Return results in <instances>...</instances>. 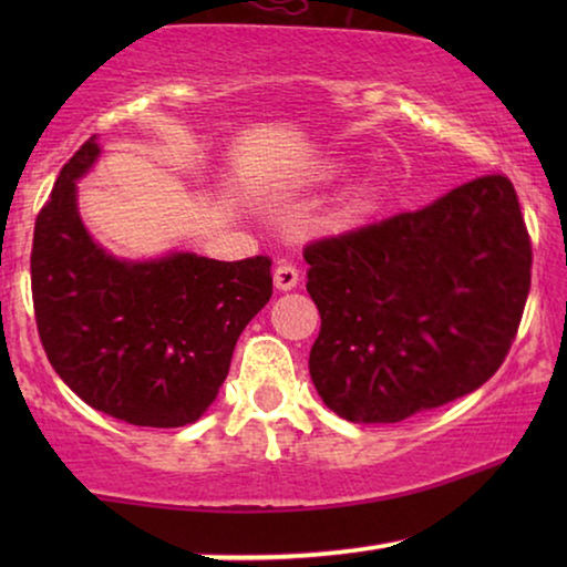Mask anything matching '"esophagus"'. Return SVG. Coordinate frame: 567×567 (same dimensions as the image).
<instances>
[{
  "mask_svg": "<svg viewBox=\"0 0 567 567\" xmlns=\"http://www.w3.org/2000/svg\"><path fill=\"white\" fill-rule=\"evenodd\" d=\"M274 284H276L278 291H291L293 286L299 284L297 266H291V262H286V260L278 262L276 270H274Z\"/></svg>",
  "mask_w": 567,
  "mask_h": 567,
  "instance_id": "esophagus-1",
  "label": "esophagus"
}]
</instances>
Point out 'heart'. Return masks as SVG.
Listing matches in <instances>:
<instances>
[{"label":"heart","instance_id":"heart-1","mask_svg":"<svg viewBox=\"0 0 567 567\" xmlns=\"http://www.w3.org/2000/svg\"><path fill=\"white\" fill-rule=\"evenodd\" d=\"M361 208H363V206H361Z\"/></svg>","mask_w":567,"mask_h":567}]
</instances>
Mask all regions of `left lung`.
I'll return each mask as SVG.
<instances>
[{
  "mask_svg": "<svg viewBox=\"0 0 567 567\" xmlns=\"http://www.w3.org/2000/svg\"><path fill=\"white\" fill-rule=\"evenodd\" d=\"M322 328L315 390L351 423H400L501 369L532 286L514 185L485 175L433 204L305 247Z\"/></svg>",
  "mask_w": 567,
  "mask_h": 567,
  "instance_id": "obj_1",
  "label": "left lung"
}]
</instances>
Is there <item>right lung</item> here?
I'll use <instances>...</instances> for the list:
<instances>
[{"instance_id": "obj_1", "label": "right lung", "mask_w": 567, "mask_h": 567, "mask_svg": "<svg viewBox=\"0 0 567 567\" xmlns=\"http://www.w3.org/2000/svg\"><path fill=\"white\" fill-rule=\"evenodd\" d=\"M100 157L92 136L61 167L35 219L30 284L51 367L100 413L131 425L198 421L229 374L239 332L274 293L270 258L196 252L121 260L90 237L76 181Z\"/></svg>"}]
</instances>
